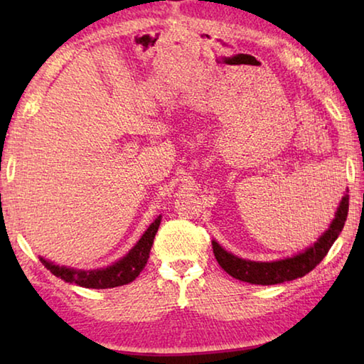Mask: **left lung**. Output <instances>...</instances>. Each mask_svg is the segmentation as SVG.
<instances>
[{
    "label": "left lung",
    "instance_id": "left-lung-1",
    "mask_svg": "<svg viewBox=\"0 0 364 364\" xmlns=\"http://www.w3.org/2000/svg\"><path fill=\"white\" fill-rule=\"evenodd\" d=\"M348 213V196L345 194L342 197L341 205L337 208L336 218L332 220L331 226L328 228L321 237L308 247L305 252L295 255L292 258H286V260L278 262H250L239 258L236 255L226 252L218 242H212L215 258L221 268H223L228 274L232 276L239 281L250 282V284H260V286H271V284H281V282L292 281L301 278L310 273V271L321 263L323 258L328 255L329 249L332 247L338 234L343 230L345 220H347Z\"/></svg>",
    "mask_w": 364,
    "mask_h": 364
}]
</instances>
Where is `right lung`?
Listing matches in <instances>:
<instances>
[{"mask_svg":"<svg viewBox=\"0 0 364 364\" xmlns=\"http://www.w3.org/2000/svg\"><path fill=\"white\" fill-rule=\"evenodd\" d=\"M160 225V217L147 228V231L139 239V242L128 252V254L114 263L112 267H107L104 269H93V271H82V269H72L65 267H59V264H53L51 262L40 258L41 263L45 264L54 276L64 279L65 282H75V284L88 289H110L119 287L128 282L134 281L139 276L141 271L144 269L147 258H149V252L154 244V237Z\"/></svg>","mask_w":364,"mask_h":364,"instance_id":"1","label":"right lung"}]
</instances>
